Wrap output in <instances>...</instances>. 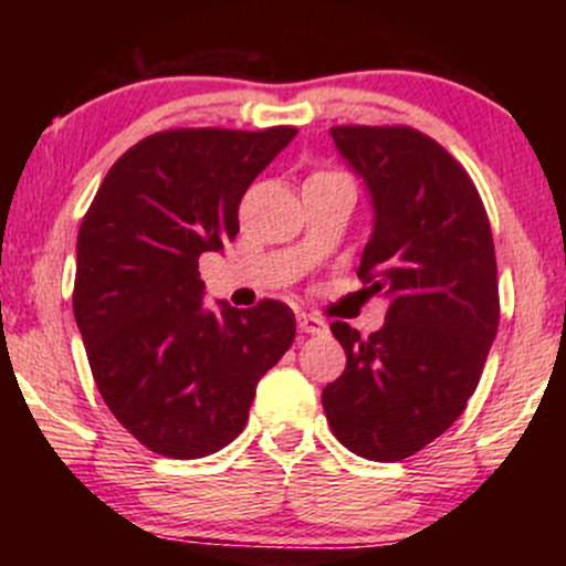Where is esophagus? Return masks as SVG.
<instances>
[{
    "mask_svg": "<svg viewBox=\"0 0 566 566\" xmlns=\"http://www.w3.org/2000/svg\"><path fill=\"white\" fill-rule=\"evenodd\" d=\"M297 329H301V333L322 335V333H327V324H324V319H319V316H314V314H297Z\"/></svg>",
    "mask_w": 566,
    "mask_h": 566,
    "instance_id": "1",
    "label": "esophagus"
}]
</instances>
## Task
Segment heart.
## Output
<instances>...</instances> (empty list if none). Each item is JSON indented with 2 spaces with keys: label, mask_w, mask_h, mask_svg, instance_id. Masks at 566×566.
I'll return each mask as SVG.
<instances>
[{
  "label": "heart",
  "mask_w": 566,
  "mask_h": 566,
  "mask_svg": "<svg viewBox=\"0 0 566 566\" xmlns=\"http://www.w3.org/2000/svg\"><path fill=\"white\" fill-rule=\"evenodd\" d=\"M316 175H335V172L333 170H316V172H311L308 178H316Z\"/></svg>",
  "instance_id": "heart-1"
}]
</instances>
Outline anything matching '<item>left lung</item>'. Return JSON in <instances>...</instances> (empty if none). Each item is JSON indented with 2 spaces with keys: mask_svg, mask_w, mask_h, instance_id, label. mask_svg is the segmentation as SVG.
Instances as JSON below:
<instances>
[{
  "mask_svg": "<svg viewBox=\"0 0 566 566\" xmlns=\"http://www.w3.org/2000/svg\"><path fill=\"white\" fill-rule=\"evenodd\" d=\"M333 140L373 193L356 274L388 311L369 337L329 324L346 369L322 405L343 447L396 463L441 437L476 391L500 322L495 244L471 175L433 138L337 125Z\"/></svg>",
  "mask_w": 566,
  "mask_h": 566,
  "instance_id": "obj_1",
  "label": "left lung"
}]
</instances>
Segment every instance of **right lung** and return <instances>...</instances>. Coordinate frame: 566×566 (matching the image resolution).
<instances>
[{"instance_id": "add662e5", "label": "right lung", "mask_w": 566, "mask_h": 566, "mask_svg": "<svg viewBox=\"0 0 566 566\" xmlns=\"http://www.w3.org/2000/svg\"><path fill=\"white\" fill-rule=\"evenodd\" d=\"M295 127H172L127 148L76 239L74 316L114 418L175 460L223 450L244 431L258 380L295 340V314L201 308V252L239 233V201Z\"/></svg>"}]
</instances>
